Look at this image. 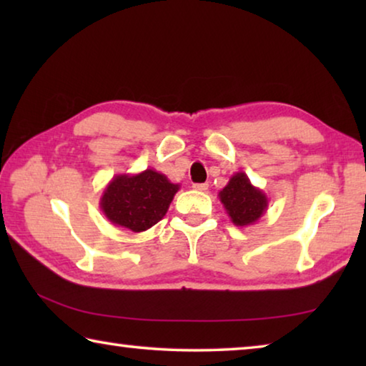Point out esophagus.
I'll list each match as a JSON object with an SVG mask.
<instances>
[{
    "mask_svg": "<svg viewBox=\"0 0 366 366\" xmlns=\"http://www.w3.org/2000/svg\"><path fill=\"white\" fill-rule=\"evenodd\" d=\"M194 189L198 192H205L208 189V184L203 182V184H194Z\"/></svg>",
    "mask_w": 366,
    "mask_h": 366,
    "instance_id": "34e87169",
    "label": "esophagus"
}]
</instances>
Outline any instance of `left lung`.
<instances>
[{
  "mask_svg": "<svg viewBox=\"0 0 366 366\" xmlns=\"http://www.w3.org/2000/svg\"><path fill=\"white\" fill-rule=\"evenodd\" d=\"M218 197L229 218L239 227L255 224L268 209V197L263 190L255 187L242 171L235 172L229 179Z\"/></svg>",
  "mask_w": 366,
  "mask_h": 366,
  "instance_id": "left-lung-1",
  "label": "left lung"
}]
</instances>
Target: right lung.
<instances>
[{
	"label": "right lung",
	"instance_id": "right-lung-1",
	"mask_svg": "<svg viewBox=\"0 0 366 366\" xmlns=\"http://www.w3.org/2000/svg\"><path fill=\"white\" fill-rule=\"evenodd\" d=\"M179 189L181 185L154 169L117 174L104 187L100 208L114 226L144 232L164 218Z\"/></svg>",
	"mask_w": 366,
	"mask_h": 366
}]
</instances>
